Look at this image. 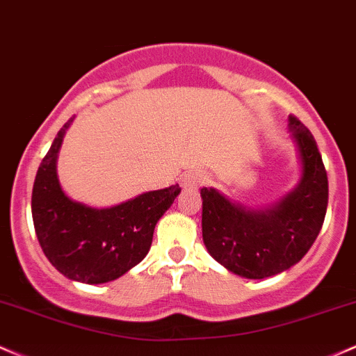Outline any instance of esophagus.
Returning a JSON list of instances; mask_svg holds the SVG:
<instances>
[{"instance_id":"esophagus-1","label":"esophagus","mask_w":356,"mask_h":356,"mask_svg":"<svg viewBox=\"0 0 356 356\" xmlns=\"http://www.w3.org/2000/svg\"><path fill=\"white\" fill-rule=\"evenodd\" d=\"M205 175L200 173V171H190V173H186L185 177L181 178V186L185 190H195L198 188V186H202L203 183H205Z\"/></svg>"}]
</instances>
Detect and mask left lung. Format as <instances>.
I'll return each mask as SVG.
<instances>
[{
	"label": "left lung",
	"mask_w": 356,
	"mask_h": 356,
	"mask_svg": "<svg viewBox=\"0 0 356 356\" xmlns=\"http://www.w3.org/2000/svg\"><path fill=\"white\" fill-rule=\"evenodd\" d=\"M289 131L301 159L293 191L264 210L238 205L215 188H202V234L207 250L230 273L264 279L298 264L316 241L326 207L328 177L313 134L296 115Z\"/></svg>",
	"instance_id": "8db88e82"
}]
</instances>
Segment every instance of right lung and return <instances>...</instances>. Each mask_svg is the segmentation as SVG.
<instances>
[{
    "instance_id": "obj_1",
    "label": "right lung",
    "mask_w": 356,
    "mask_h": 356,
    "mask_svg": "<svg viewBox=\"0 0 356 356\" xmlns=\"http://www.w3.org/2000/svg\"><path fill=\"white\" fill-rule=\"evenodd\" d=\"M74 118L55 136L40 163L31 193V215L43 254L72 281L102 284L121 277L146 257L153 232L178 197V185L147 191L111 207L92 209L63 193L57 156Z\"/></svg>"
}]
</instances>
